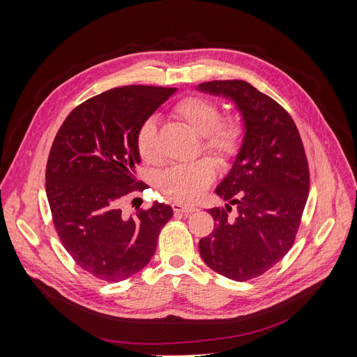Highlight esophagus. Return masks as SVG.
Returning a JSON list of instances; mask_svg holds the SVG:
<instances>
[{
	"label": "esophagus",
	"mask_w": 357,
	"mask_h": 357,
	"mask_svg": "<svg viewBox=\"0 0 357 357\" xmlns=\"http://www.w3.org/2000/svg\"><path fill=\"white\" fill-rule=\"evenodd\" d=\"M172 208H174V211H176V213H195L198 208L197 207H194V205H183V204H179V202H175V204H172Z\"/></svg>",
	"instance_id": "34e87169"
}]
</instances>
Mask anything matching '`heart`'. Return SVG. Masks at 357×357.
Segmentation results:
<instances>
[{"mask_svg":"<svg viewBox=\"0 0 357 357\" xmlns=\"http://www.w3.org/2000/svg\"><path fill=\"white\" fill-rule=\"evenodd\" d=\"M174 112L202 137V147L218 162H227L236 155L241 143L243 128L236 119L220 120V109L213 101L202 97H186L176 102ZM156 133L158 124L153 117L144 120L139 127L136 149L143 162L156 160ZM214 175V162L202 158L166 169L158 176V188L175 201L192 202L207 190Z\"/></svg>","mask_w":357,"mask_h":357,"instance_id":"1","label":"heart"}]
</instances>
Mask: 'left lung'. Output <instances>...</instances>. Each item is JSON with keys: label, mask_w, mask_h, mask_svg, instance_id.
Instances as JSON below:
<instances>
[{"label": "left lung", "mask_w": 357, "mask_h": 357, "mask_svg": "<svg viewBox=\"0 0 357 357\" xmlns=\"http://www.w3.org/2000/svg\"><path fill=\"white\" fill-rule=\"evenodd\" d=\"M197 91L234 102L245 128L233 166L215 188L226 208L208 210L214 230L199 240V255L217 273L248 280L275 266L295 240L310 191L304 146L288 112L249 82H202Z\"/></svg>", "instance_id": "1"}]
</instances>
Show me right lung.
I'll return each instance as SVG.
<instances>
[{
	"instance_id": "1",
	"label": "right lung",
	"mask_w": 357,
	"mask_h": 357,
	"mask_svg": "<svg viewBox=\"0 0 357 357\" xmlns=\"http://www.w3.org/2000/svg\"><path fill=\"white\" fill-rule=\"evenodd\" d=\"M178 88L128 85L105 91L75 108L56 135L46 166V195L63 248L77 264L107 282L143 269L172 218L155 202L127 215L120 205L136 183L139 127Z\"/></svg>"
}]
</instances>
